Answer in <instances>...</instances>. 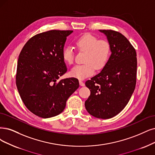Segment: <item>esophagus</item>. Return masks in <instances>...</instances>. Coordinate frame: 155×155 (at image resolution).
Returning <instances> with one entry per match:
<instances>
[{"label":"esophagus","instance_id":"esophagus-1","mask_svg":"<svg viewBox=\"0 0 155 155\" xmlns=\"http://www.w3.org/2000/svg\"><path fill=\"white\" fill-rule=\"evenodd\" d=\"M79 84H80V85H81V86H84V85H85L84 82L83 81H79Z\"/></svg>","mask_w":155,"mask_h":155}]
</instances>
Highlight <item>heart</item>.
<instances>
[{
    "label": "heart",
    "instance_id": "1",
    "mask_svg": "<svg viewBox=\"0 0 155 155\" xmlns=\"http://www.w3.org/2000/svg\"><path fill=\"white\" fill-rule=\"evenodd\" d=\"M75 45L80 51H86L84 64L74 66L70 72V76L79 80H83L93 75L96 68L102 70L110 59L111 45L106 40L99 39L87 33L79 37ZM74 52L71 46H68L62 51V59L66 64H71L74 61Z\"/></svg>",
    "mask_w": 155,
    "mask_h": 155
}]
</instances>
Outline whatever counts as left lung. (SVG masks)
Returning a JSON list of instances; mask_svg holds the SVG:
<instances>
[{
  "mask_svg": "<svg viewBox=\"0 0 155 155\" xmlns=\"http://www.w3.org/2000/svg\"><path fill=\"white\" fill-rule=\"evenodd\" d=\"M111 45V55L101 71L85 85L91 95L85 101L87 111L100 119L113 117L128 104L135 88L137 54L124 36L112 30H99Z\"/></svg>",
  "mask_w": 155,
  "mask_h": 155,
  "instance_id": "8db88e82",
  "label": "left lung"
}]
</instances>
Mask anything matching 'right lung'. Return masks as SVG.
<instances>
[{"instance_id":"1","label":"right lung","mask_w":155,"mask_h":155,"mask_svg":"<svg viewBox=\"0 0 155 155\" xmlns=\"http://www.w3.org/2000/svg\"><path fill=\"white\" fill-rule=\"evenodd\" d=\"M73 31L51 30L32 37L18 57L16 84L25 107L42 118L61 114L79 87L77 78L58 80L66 71L62 59L66 38Z\"/></svg>"}]
</instances>
